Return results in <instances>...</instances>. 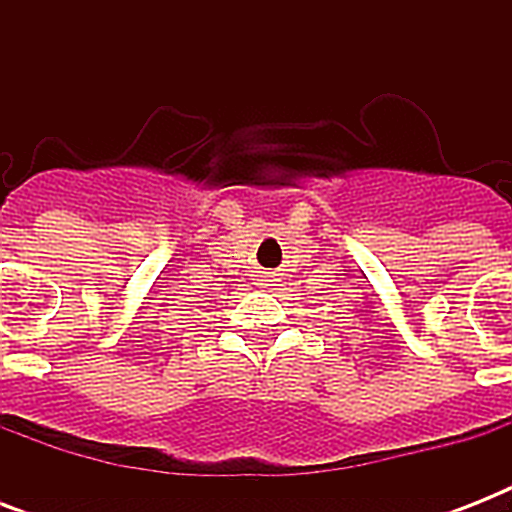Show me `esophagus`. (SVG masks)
I'll list each match as a JSON object with an SVG mask.
<instances>
[{
	"instance_id": "34e87169",
	"label": "esophagus",
	"mask_w": 512,
	"mask_h": 512,
	"mask_svg": "<svg viewBox=\"0 0 512 512\" xmlns=\"http://www.w3.org/2000/svg\"><path fill=\"white\" fill-rule=\"evenodd\" d=\"M273 281H276V273H273V271H260V276H257V287H260V289H271V287H276Z\"/></svg>"
}]
</instances>
